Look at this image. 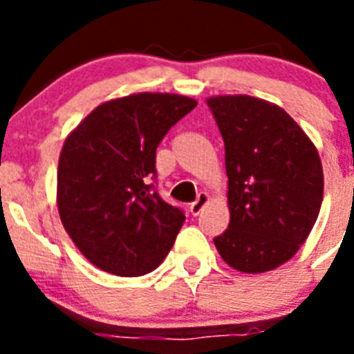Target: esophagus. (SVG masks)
<instances>
[{
	"instance_id": "1",
	"label": "esophagus",
	"mask_w": 354,
	"mask_h": 354,
	"mask_svg": "<svg viewBox=\"0 0 354 354\" xmlns=\"http://www.w3.org/2000/svg\"><path fill=\"white\" fill-rule=\"evenodd\" d=\"M209 202V195L207 193H198V196H196V200L193 202L192 205H189V212H192L193 216H198L200 212H202V209L207 205Z\"/></svg>"
}]
</instances>
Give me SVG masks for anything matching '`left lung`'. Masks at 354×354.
<instances>
[{"label": "left lung", "mask_w": 354, "mask_h": 354, "mask_svg": "<svg viewBox=\"0 0 354 354\" xmlns=\"http://www.w3.org/2000/svg\"><path fill=\"white\" fill-rule=\"evenodd\" d=\"M225 143L230 223L214 237L241 273L282 266L303 245L323 204L321 158L286 109L250 95L209 97Z\"/></svg>", "instance_id": "8db88e82"}]
</instances>
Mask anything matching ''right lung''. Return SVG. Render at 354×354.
<instances>
[{"instance_id": "add662e5", "label": "right lung", "mask_w": 354, "mask_h": 354, "mask_svg": "<svg viewBox=\"0 0 354 354\" xmlns=\"http://www.w3.org/2000/svg\"><path fill=\"white\" fill-rule=\"evenodd\" d=\"M196 106L175 93H133L97 106L67 136L58 161L56 204L84 257L106 273L156 270L186 216L154 192L156 149Z\"/></svg>"}]
</instances>
